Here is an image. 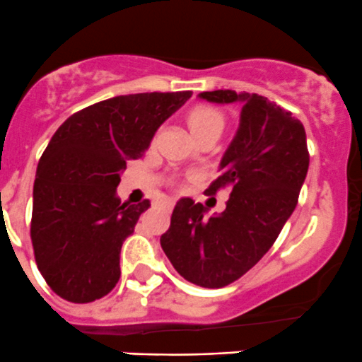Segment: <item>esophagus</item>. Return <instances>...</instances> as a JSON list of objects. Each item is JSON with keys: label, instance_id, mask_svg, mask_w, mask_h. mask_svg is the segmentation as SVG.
Masks as SVG:
<instances>
[{"label": "esophagus", "instance_id": "obj_1", "mask_svg": "<svg viewBox=\"0 0 362 362\" xmlns=\"http://www.w3.org/2000/svg\"><path fill=\"white\" fill-rule=\"evenodd\" d=\"M174 204H176V202H174V200H165V202H164V207L167 209V211H173Z\"/></svg>", "mask_w": 362, "mask_h": 362}]
</instances>
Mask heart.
<instances>
[{"mask_svg":"<svg viewBox=\"0 0 362 362\" xmlns=\"http://www.w3.org/2000/svg\"><path fill=\"white\" fill-rule=\"evenodd\" d=\"M188 126L192 129L193 134H200L207 129H223L224 119L223 114L216 108L207 107V105H200V107H195L189 110L188 114Z\"/></svg>","mask_w":362,"mask_h":362,"instance_id":"1","label":"heart"}]
</instances>
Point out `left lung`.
<instances>
[{
	"label": "left lung",
	"instance_id": "8db88e82",
	"mask_svg": "<svg viewBox=\"0 0 362 362\" xmlns=\"http://www.w3.org/2000/svg\"><path fill=\"white\" fill-rule=\"evenodd\" d=\"M214 103H242L240 127L207 195L231 188L226 209L204 217L205 207L181 198L162 250L186 281L223 288L264 257L295 211L309 169L305 129L288 110L257 93H200Z\"/></svg>",
	"mask_w": 362,
	"mask_h": 362
}]
</instances>
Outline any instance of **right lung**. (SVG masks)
I'll return each instance as SVG.
<instances>
[{"instance_id": "add662e5", "label": "right lung", "mask_w": 362, "mask_h": 362, "mask_svg": "<svg viewBox=\"0 0 362 362\" xmlns=\"http://www.w3.org/2000/svg\"><path fill=\"white\" fill-rule=\"evenodd\" d=\"M192 91L103 100L65 120L42 151L33 193L30 242L37 269L58 297L88 304L120 278V248L150 200L120 204L127 160L143 157L155 131Z\"/></svg>"}]
</instances>
